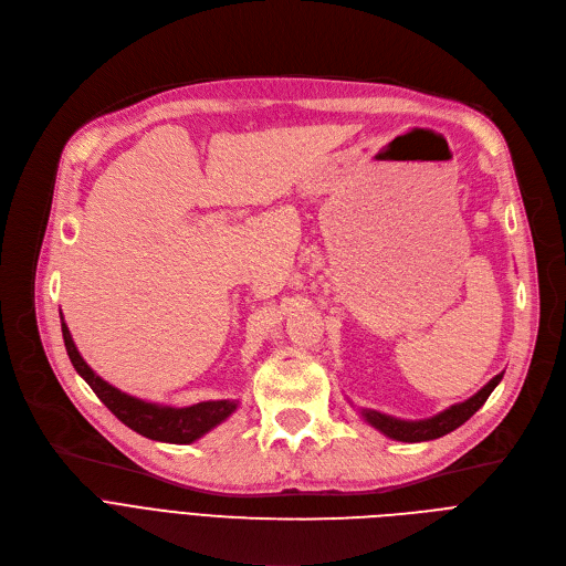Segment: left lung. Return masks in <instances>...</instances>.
I'll return each mask as SVG.
<instances>
[{"instance_id": "8db88e82", "label": "left lung", "mask_w": 566, "mask_h": 566, "mask_svg": "<svg viewBox=\"0 0 566 566\" xmlns=\"http://www.w3.org/2000/svg\"><path fill=\"white\" fill-rule=\"evenodd\" d=\"M502 374L491 378L484 388L478 395H472L468 401L450 406L448 410L433 415V418H429V420H399V418H392V415H385V412L369 410V408H363V418L374 429H378L380 433H385L392 440H401V442L436 440L440 436H448L450 431L459 429L463 422H468L472 415L484 406L489 395L495 390V385L502 380Z\"/></svg>"}]
</instances>
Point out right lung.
Instances as JSON below:
<instances>
[{
  "label": "right lung",
  "mask_w": 566,
  "mask_h": 566,
  "mask_svg": "<svg viewBox=\"0 0 566 566\" xmlns=\"http://www.w3.org/2000/svg\"><path fill=\"white\" fill-rule=\"evenodd\" d=\"M62 333H64V344L75 371L88 382V388L96 392V397L116 415L118 420L144 438L174 442V444H188L199 440L218 424H222L238 408V401H229V399L199 401L186 408H171V406H160V403L130 397L122 390H116L114 385L103 380L92 367L84 363L71 337L69 325L64 323V316H62Z\"/></svg>",
  "instance_id": "1"
}]
</instances>
